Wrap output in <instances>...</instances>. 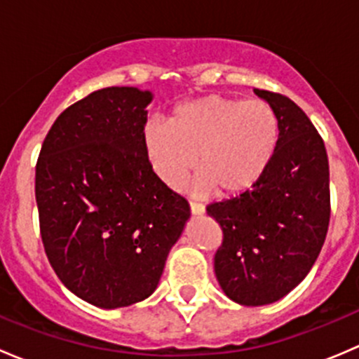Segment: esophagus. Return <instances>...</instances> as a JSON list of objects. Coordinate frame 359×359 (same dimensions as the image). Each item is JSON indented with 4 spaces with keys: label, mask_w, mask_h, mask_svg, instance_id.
I'll list each match as a JSON object with an SVG mask.
<instances>
[{
    "label": "esophagus",
    "mask_w": 359,
    "mask_h": 359,
    "mask_svg": "<svg viewBox=\"0 0 359 359\" xmlns=\"http://www.w3.org/2000/svg\"><path fill=\"white\" fill-rule=\"evenodd\" d=\"M191 213H193V215H203V213H205V205L191 201Z\"/></svg>",
    "instance_id": "obj_1"
}]
</instances>
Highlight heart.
<instances>
[{
  "mask_svg": "<svg viewBox=\"0 0 359 359\" xmlns=\"http://www.w3.org/2000/svg\"><path fill=\"white\" fill-rule=\"evenodd\" d=\"M280 119L264 100L208 95L179 104L170 123H147L144 147L154 173L179 187L201 170L194 191L236 196L252 189L276 156Z\"/></svg>",
  "mask_w": 359,
  "mask_h": 359,
  "instance_id": "heart-1",
  "label": "heart"
}]
</instances>
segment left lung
Here are the masks:
<instances>
[{
  "label": "left lung",
  "mask_w": 359,
  "mask_h": 359,
  "mask_svg": "<svg viewBox=\"0 0 359 359\" xmlns=\"http://www.w3.org/2000/svg\"><path fill=\"white\" fill-rule=\"evenodd\" d=\"M280 119L276 156L262 179L206 213L222 227L215 276L241 306L283 299L311 271L330 222V168L323 139L293 100L253 90Z\"/></svg>",
  "instance_id": "1"
}]
</instances>
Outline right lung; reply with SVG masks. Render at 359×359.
I'll list each match as a JSON object with an SVG mask.
<instances>
[{"instance_id": "add662e5", "label": "right lung", "mask_w": 359, "mask_h": 359, "mask_svg": "<svg viewBox=\"0 0 359 359\" xmlns=\"http://www.w3.org/2000/svg\"><path fill=\"white\" fill-rule=\"evenodd\" d=\"M149 90L109 86L69 106L36 163L43 247L79 299L116 309L156 290L189 203L153 172L144 126Z\"/></svg>"}]
</instances>
